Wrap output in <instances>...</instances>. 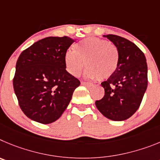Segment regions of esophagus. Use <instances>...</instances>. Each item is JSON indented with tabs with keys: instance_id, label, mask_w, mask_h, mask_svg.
I'll return each instance as SVG.
<instances>
[{
	"instance_id": "1",
	"label": "esophagus",
	"mask_w": 160,
	"mask_h": 160,
	"mask_svg": "<svg viewBox=\"0 0 160 160\" xmlns=\"http://www.w3.org/2000/svg\"><path fill=\"white\" fill-rule=\"evenodd\" d=\"M82 85L84 86H88V87H91V86H92L93 84L92 83H89V82H81Z\"/></svg>"
}]
</instances>
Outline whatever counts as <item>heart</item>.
<instances>
[{
    "label": "heart",
    "mask_w": 160,
    "mask_h": 160,
    "mask_svg": "<svg viewBox=\"0 0 160 160\" xmlns=\"http://www.w3.org/2000/svg\"><path fill=\"white\" fill-rule=\"evenodd\" d=\"M74 51L66 52L64 64L69 74L77 77L85 64L84 77L105 80L116 72L119 64V52L109 41L88 37L73 46ZM86 63H84V62Z\"/></svg>",
    "instance_id": "b5f03b06"
}]
</instances>
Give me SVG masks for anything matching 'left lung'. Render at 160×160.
I'll return each instance as SVG.
<instances>
[{"label": "left lung", "instance_id": "left-lung-1", "mask_svg": "<svg viewBox=\"0 0 160 160\" xmlns=\"http://www.w3.org/2000/svg\"><path fill=\"white\" fill-rule=\"evenodd\" d=\"M119 52L116 72L101 83L104 96L96 106L103 116L123 121L138 110L148 87V65L144 54L132 41L116 35H103Z\"/></svg>", "mask_w": 160, "mask_h": 160}]
</instances>
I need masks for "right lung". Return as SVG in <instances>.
I'll use <instances>...</instances> for the list:
<instances>
[{
  "label": "right lung",
  "instance_id": "add662e5",
  "mask_svg": "<svg viewBox=\"0 0 160 160\" xmlns=\"http://www.w3.org/2000/svg\"><path fill=\"white\" fill-rule=\"evenodd\" d=\"M75 39L48 37L20 55L13 79L15 94L25 116L48 124L59 119L69 104L80 80L66 71L64 55Z\"/></svg>",
  "mask_w": 160,
  "mask_h": 160
}]
</instances>
